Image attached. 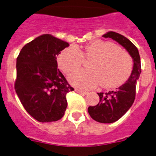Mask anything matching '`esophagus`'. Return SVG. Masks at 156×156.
Instances as JSON below:
<instances>
[{
	"label": "esophagus",
	"mask_w": 156,
	"mask_h": 156,
	"mask_svg": "<svg viewBox=\"0 0 156 156\" xmlns=\"http://www.w3.org/2000/svg\"><path fill=\"white\" fill-rule=\"evenodd\" d=\"M76 92H77V93H80V94H87L88 93L87 91H86V90H80V89H76Z\"/></svg>",
	"instance_id": "esophagus-1"
}]
</instances>
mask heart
Listing matches in <instances>:
<instances>
[{"mask_svg": "<svg viewBox=\"0 0 156 156\" xmlns=\"http://www.w3.org/2000/svg\"><path fill=\"white\" fill-rule=\"evenodd\" d=\"M83 60H90L89 70H79L69 76L72 85L80 89H91L98 84L106 89L115 88L124 83L133 68L131 56L115 44L94 41L83 48L71 46L58 57L59 68L69 74L80 68Z\"/></svg>", "mask_w": 156, "mask_h": 156, "instance_id": "b5f03b06", "label": "heart"}]
</instances>
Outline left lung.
<instances>
[{
	"instance_id": "8db88e82",
	"label": "left lung",
	"mask_w": 156,
	"mask_h": 156,
	"mask_svg": "<svg viewBox=\"0 0 156 156\" xmlns=\"http://www.w3.org/2000/svg\"><path fill=\"white\" fill-rule=\"evenodd\" d=\"M103 37L113 39L126 48L133 61L131 75L124 84L116 88L115 90L98 93L100 98L98 104L88 107V112L92 119L102 123H112L120 119L133 105L136 96V85L141 73V67L138 50L126 37L112 31L104 34Z\"/></svg>"
}]
</instances>
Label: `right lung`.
<instances>
[{"mask_svg":"<svg viewBox=\"0 0 156 156\" xmlns=\"http://www.w3.org/2000/svg\"><path fill=\"white\" fill-rule=\"evenodd\" d=\"M69 46L44 34L25 45L16 59L15 90L26 111L41 122L61 119L66 94L74 90L58 69L57 56Z\"/></svg>","mask_w":156,"mask_h":156,"instance_id":"1","label":"right lung"}]
</instances>
